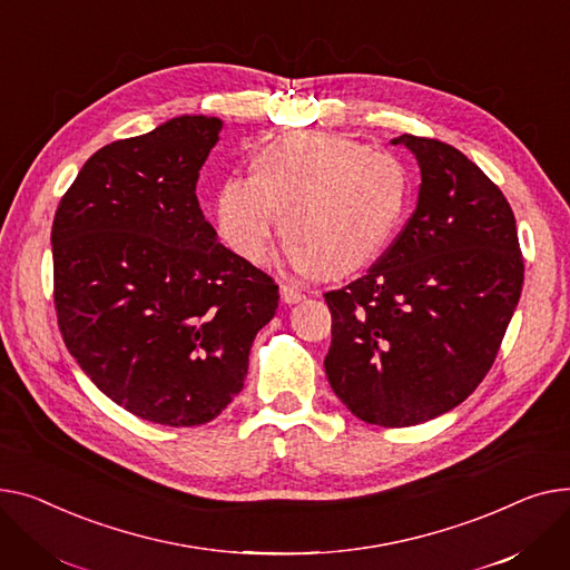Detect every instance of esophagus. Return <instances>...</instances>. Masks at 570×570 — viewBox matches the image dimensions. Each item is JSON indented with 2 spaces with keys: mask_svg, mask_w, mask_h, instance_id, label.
I'll return each instance as SVG.
<instances>
[{
  "mask_svg": "<svg viewBox=\"0 0 570 570\" xmlns=\"http://www.w3.org/2000/svg\"><path fill=\"white\" fill-rule=\"evenodd\" d=\"M281 296H283L285 304H298L301 298H306L304 292H301V289L294 287V285H289V283H281Z\"/></svg>",
  "mask_w": 570,
  "mask_h": 570,
  "instance_id": "34e87169",
  "label": "esophagus"
}]
</instances>
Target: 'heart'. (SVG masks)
Listing matches in <instances>:
<instances>
[{"mask_svg": "<svg viewBox=\"0 0 570 570\" xmlns=\"http://www.w3.org/2000/svg\"><path fill=\"white\" fill-rule=\"evenodd\" d=\"M407 175L397 158L331 132H287L264 145L253 177H229L214 216L225 244L253 264L283 223L298 272L343 278L375 259L403 218Z\"/></svg>", "mask_w": 570, "mask_h": 570, "instance_id": "1", "label": "heart"}]
</instances>
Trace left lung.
<instances>
[{
  "label": "left lung",
  "instance_id": "1",
  "mask_svg": "<svg viewBox=\"0 0 570 570\" xmlns=\"http://www.w3.org/2000/svg\"><path fill=\"white\" fill-rule=\"evenodd\" d=\"M419 203L365 276L324 294L328 384L365 423L407 428L458 407L492 367L524 281L504 193L455 147L400 136Z\"/></svg>",
  "mask_w": 570,
  "mask_h": 570
}]
</instances>
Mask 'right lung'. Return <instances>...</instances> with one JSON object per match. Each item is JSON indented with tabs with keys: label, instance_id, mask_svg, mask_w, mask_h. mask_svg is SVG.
Wrapping results in <instances>:
<instances>
[{
	"label": "right lung",
	"instance_id": "add662e5",
	"mask_svg": "<svg viewBox=\"0 0 570 570\" xmlns=\"http://www.w3.org/2000/svg\"><path fill=\"white\" fill-rule=\"evenodd\" d=\"M223 121L184 115L98 149L52 223L66 350L126 412L173 428L216 419L242 389L278 285L216 242L195 184Z\"/></svg>",
	"mask_w": 570,
	"mask_h": 570
}]
</instances>
